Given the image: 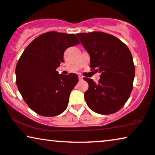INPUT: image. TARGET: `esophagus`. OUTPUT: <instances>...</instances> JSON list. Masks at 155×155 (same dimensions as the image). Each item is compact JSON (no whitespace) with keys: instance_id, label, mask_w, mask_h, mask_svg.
I'll list each match as a JSON object with an SVG mask.
<instances>
[{"instance_id":"1","label":"esophagus","mask_w":155,"mask_h":155,"mask_svg":"<svg viewBox=\"0 0 155 155\" xmlns=\"http://www.w3.org/2000/svg\"><path fill=\"white\" fill-rule=\"evenodd\" d=\"M79 79L80 80V81H81V80H83V76H79Z\"/></svg>"}]
</instances>
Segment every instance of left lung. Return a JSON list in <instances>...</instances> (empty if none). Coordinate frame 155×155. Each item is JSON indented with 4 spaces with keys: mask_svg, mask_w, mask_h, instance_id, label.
<instances>
[{
    "mask_svg": "<svg viewBox=\"0 0 155 155\" xmlns=\"http://www.w3.org/2000/svg\"><path fill=\"white\" fill-rule=\"evenodd\" d=\"M90 56L91 68L101 74L98 83L89 78L84 93L87 106L100 114L119 111L128 100L132 90L135 68L132 54L117 37L103 32L76 34Z\"/></svg>",
    "mask_w": 155,
    "mask_h": 155,
    "instance_id": "8db88e82",
    "label": "left lung"
}]
</instances>
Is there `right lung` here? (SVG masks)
<instances>
[{"instance_id":"1","label":"right lung","mask_w":155,"mask_h":155,"mask_svg":"<svg viewBox=\"0 0 155 155\" xmlns=\"http://www.w3.org/2000/svg\"><path fill=\"white\" fill-rule=\"evenodd\" d=\"M79 44L74 34L51 31L35 38L15 67L18 89L33 111L44 117L60 114L67 108L69 95L79 81L76 74L56 71L68 47Z\"/></svg>"}]
</instances>
